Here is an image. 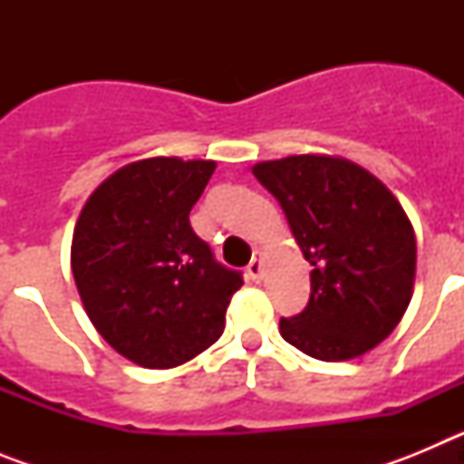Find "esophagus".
Listing matches in <instances>:
<instances>
[{
  "label": "esophagus",
  "mask_w": 464,
  "mask_h": 464,
  "mask_svg": "<svg viewBox=\"0 0 464 464\" xmlns=\"http://www.w3.org/2000/svg\"><path fill=\"white\" fill-rule=\"evenodd\" d=\"M246 272H248V276L253 278V281H260V276H262V257H260V253H253V257H251V262H248V267H246Z\"/></svg>",
  "instance_id": "34e87169"
}]
</instances>
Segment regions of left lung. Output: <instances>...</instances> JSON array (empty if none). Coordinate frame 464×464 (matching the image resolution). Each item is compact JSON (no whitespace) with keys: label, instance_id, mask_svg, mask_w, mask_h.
Masks as SVG:
<instances>
[{"label":"left lung","instance_id":"1","mask_svg":"<svg viewBox=\"0 0 464 464\" xmlns=\"http://www.w3.org/2000/svg\"><path fill=\"white\" fill-rule=\"evenodd\" d=\"M253 174L278 199L311 265L309 302L281 318V337L325 362L367 353L411 302L416 237L404 208L348 160L293 155Z\"/></svg>","mask_w":464,"mask_h":464}]
</instances>
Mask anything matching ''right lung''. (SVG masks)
Segmentation results:
<instances>
[{"label": "right lung", "instance_id": "obj_1", "mask_svg": "<svg viewBox=\"0 0 464 464\" xmlns=\"http://www.w3.org/2000/svg\"><path fill=\"white\" fill-rule=\"evenodd\" d=\"M216 162L150 158L90 195L72 241L85 314L127 360L169 370L220 339L229 299L244 285L192 232L190 208Z\"/></svg>", "mask_w": 464, "mask_h": 464}]
</instances>
